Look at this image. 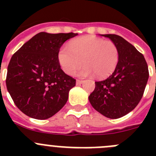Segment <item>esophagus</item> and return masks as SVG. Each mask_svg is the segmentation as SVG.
Listing matches in <instances>:
<instances>
[{"label": "esophagus", "instance_id": "obj_1", "mask_svg": "<svg viewBox=\"0 0 156 156\" xmlns=\"http://www.w3.org/2000/svg\"><path fill=\"white\" fill-rule=\"evenodd\" d=\"M83 83V80H76V85H80L81 83Z\"/></svg>", "mask_w": 156, "mask_h": 156}]
</instances>
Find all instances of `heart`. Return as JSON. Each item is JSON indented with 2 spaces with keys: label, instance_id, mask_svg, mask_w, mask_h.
<instances>
[{
  "label": "heart",
  "instance_id": "1",
  "mask_svg": "<svg viewBox=\"0 0 156 156\" xmlns=\"http://www.w3.org/2000/svg\"><path fill=\"white\" fill-rule=\"evenodd\" d=\"M58 60L68 75L75 73L83 64L81 76L95 75L99 79L109 76L116 68L119 51L115 43L105 41L94 36H84L73 40L69 48L62 47L58 53Z\"/></svg>",
  "mask_w": 156,
  "mask_h": 156
}]
</instances>
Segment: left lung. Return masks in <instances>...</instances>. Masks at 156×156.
Returning a JSON list of instances; mask_svg holds the SVG:
<instances>
[{
  "mask_svg": "<svg viewBox=\"0 0 156 156\" xmlns=\"http://www.w3.org/2000/svg\"><path fill=\"white\" fill-rule=\"evenodd\" d=\"M117 45L119 60L113 73L95 82L89 101L95 110L110 119L131 112L140 102L148 82V68L144 55L128 41L115 34H104Z\"/></svg>",
  "mask_w": 156,
  "mask_h": 156,
  "instance_id": "left-lung-1",
  "label": "left lung"
}]
</instances>
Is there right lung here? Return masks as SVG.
I'll use <instances>...</instances> for the list:
<instances>
[{
  "label": "right lung",
  "mask_w": 156,
  "mask_h": 156,
  "mask_svg": "<svg viewBox=\"0 0 156 156\" xmlns=\"http://www.w3.org/2000/svg\"><path fill=\"white\" fill-rule=\"evenodd\" d=\"M76 35L41 32L12 55L6 86L14 103L23 113L34 119H46L67 102L76 80L62 71L58 53L67 40Z\"/></svg>",
  "instance_id": "obj_1"
}]
</instances>
